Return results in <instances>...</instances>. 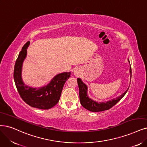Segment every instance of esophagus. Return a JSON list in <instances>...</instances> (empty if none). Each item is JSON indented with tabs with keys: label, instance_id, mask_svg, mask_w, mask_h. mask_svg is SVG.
Instances as JSON below:
<instances>
[{
	"label": "esophagus",
	"instance_id": "obj_1",
	"mask_svg": "<svg viewBox=\"0 0 147 147\" xmlns=\"http://www.w3.org/2000/svg\"><path fill=\"white\" fill-rule=\"evenodd\" d=\"M74 74H76V76H78L80 74V70L78 68H76L74 70Z\"/></svg>",
	"mask_w": 147,
	"mask_h": 147
}]
</instances>
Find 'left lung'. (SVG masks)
I'll return each mask as SVG.
<instances>
[{
	"label": "left lung",
	"instance_id": "left-lung-1",
	"mask_svg": "<svg viewBox=\"0 0 147 147\" xmlns=\"http://www.w3.org/2000/svg\"><path fill=\"white\" fill-rule=\"evenodd\" d=\"M129 72L131 74V68L130 66ZM78 84L79 89V97L80 104L86 110L91 111L92 112H99L110 109L114 105H115L120 100L125 96L127 92L128 88L125 91V93L121 95L116 99H114L110 101L105 102L98 103L90 99L87 96V86L83 83L80 79L78 78Z\"/></svg>",
	"mask_w": 147,
	"mask_h": 147
}]
</instances>
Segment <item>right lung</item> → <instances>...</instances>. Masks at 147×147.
<instances>
[{
    "mask_svg": "<svg viewBox=\"0 0 147 147\" xmlns=\"http://www.w3.org/2000/svg\"><path fill=\"white\" fill-rule=\"evenodd\" d=\"M30 42H26L19 53L14 69V80L21 98L30 106L42 110L50 109L55 106L61 97L63 85L69 78L71 72L56 75L47 86L33 88L26 86L21 77L22 66L26 56V49Z\"/></svg>",
    "mask_w": 147,
    "mask_h": 147,
    "instance_id": "1",
    "label": "right lung"
}]
</instances>
